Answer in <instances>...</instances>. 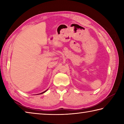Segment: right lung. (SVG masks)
Returning <instances> with one entry per match:
<instances>
[{"label":"right lung","instance_id":"add662e5","mask_svg":"<svg viewBox=\"0 0 124 124\" xmlns=\"http://www.w3.org/2000/svg\"><path fill=\"white\" fill-rule=\"evenodd\" d=\"M48 90V89H47ZM47 90H46V91H44V92H41V93H39V94H42V93H44V92H45L46 91H47Z\"/></svg>","mask_w":124,"mask_h":124}]
</instances>
